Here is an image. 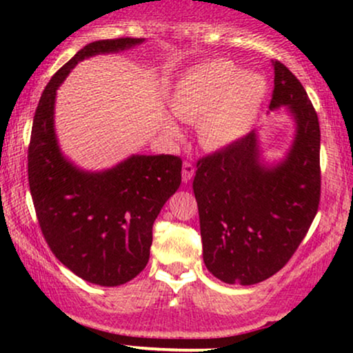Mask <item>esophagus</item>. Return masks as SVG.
Masks as SVG:
<instances>
[{
  "label": "esophagus",
  "mask_w": 353,
  "mask_h": 353,
  "mask_svg": "<svg viewBox=\"0 0 353 353\" xmlns=\"http://www.w3.org/2000/svg\"><path fill=\"white\" fill-rule=\"evenodd\" d=\"M194 171H196V169H194L192 163H189V161H184V163H182V181L189 182L190 179H192Z\"/></svg>",
  "instance_id": "obj_1"
}]
</instances>
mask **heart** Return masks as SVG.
I'll list each match as a JSON object with an SVG mask.
<instances>
[{
  "label": "heart",
  "mask_w": 353,
  "mask_h": 353,
  "mask_svg": "<svg viewBox=\"0 0 353 353\" xmlns=\"http://www.w3.org/2000/svg\"><path fill=\"white\" fill-rule=\"evenodd\" d=\"M267 91L265 79L255 72H239L225 59L197 64L177 81L171 109L184 121H196L202 144L221 148L245 134ZM168 131L176 125L168 123Z\"/></svg>",
  "instance_id": "1"
}]
</instances>
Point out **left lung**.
Segmentation results:
<instances>
[{
  "label": "left lung",
  "mask_w": 353,
  "mask_h": 353,
  "mask_svg": "<svg viewBox=\"0 0 353 353\" xmlns=\"http://www.w3.org/2000/svg\"><path fill=\"white\" fill-rule=\"evenodd\" d=\"M270 109L287 106L297 123L282 163H261L249 132L197 161L192 189L199 209L204 264L219 281L252 285L290 261L320 202V125L305 89L274 61Z\"/></svg>",
  "instance_id": "left-lung-1"
}]
</instances>
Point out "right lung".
I'll list each match as a JSON object with an SVG mask.
<instances>
[{"mask_svg": "<svg viewBox=\"0 0 353 353\" xmlns=\"http://www.w3.org/2000/svg\"><path fill=\"white\" fill-rule=\"evenodd\" d=\"M143 41L101 39L76 52L44 88L28 148L31 197L51 252L78 277L104 287L129 282L148 264L152 224L179 189L182 161L159 154L131 156L103 172L74 168L56 141V89L78 61Z\"/></svg>", "mask_w": 353, "mask_h": 353, "instance_id": "add662e5", "label": "right lung"}]
</instances>
